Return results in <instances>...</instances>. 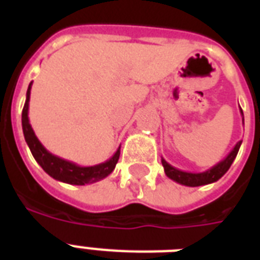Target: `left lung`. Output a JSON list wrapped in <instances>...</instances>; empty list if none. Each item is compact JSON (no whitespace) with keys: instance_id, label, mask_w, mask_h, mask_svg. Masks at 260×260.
<instances>
[{"instance_id":"left-lung-1","label":"left lung","mask_w":260,"mask_h":260,"mask_svg":"<svg viewBox=\"0 0 260 260\" xmlns=\"http://www.w3.org/2000/svg\"><path fill=\"white\" fill-rule=\"evenodd\" d=\"M240 113L243 116V110L240 108ZM243 124H244V117H243ZM242 146V140L236 143V146L232 148L230 154L226 155L225 158L222 159L221 162H218L216 166L210 167L209 170L204 171V173H187V171H182L179 169H175L167 163L165 159L162 158V165L165 169V173L170 179L175 181L177 183H181L183 186H190V187H196V186L208 185V183H213V182L218 181L220 178L230 170L231 165L234 163L235 158L239 152V148Z\"/></svg>"}]
</instances>
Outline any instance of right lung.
<instances>
[{
	"instance_id": "1",
	"label": "right lung",
	"mask_w": 260,
	"mask_h": 260,
	"mask_svg": "<svg viewBox=\"0 0 260 260\" xmlns=\"http://www.w3.org/2000/svg\"><path fill=\"white\" fill-rule=\"evenodd\" d=\"M30 87L32 82L29 83L28 90H26V100L22 108L21 122H22V132L25 142L29 147L30 152L34 155L35 160L42 166V169L46 171L50 177H52L56 181L70 183V185H86V183H94V182L101 181L106 178L114 167L117 165L118 158H120V147L114 155L110 159L105 160L104 163L95 165V166H79L77 163L66 160L51 154L46 147L43 146L40 140L36 138L34 129L29 124V117H28V109H29V97H30Z\"/></svg>"
}]
</instances>
